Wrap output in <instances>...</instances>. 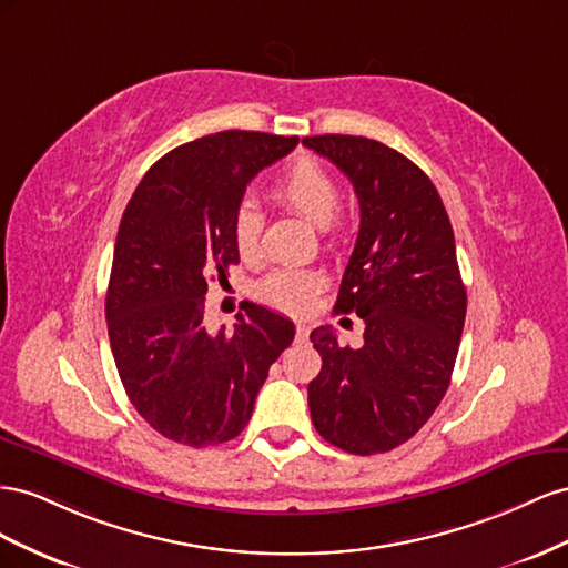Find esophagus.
Instances as JSON below:
<instances>
[{"label":"esophagus","mask_w":568,"mask_h":568,"mask_svg":"<svg viewBox=\"0 0 568 568\" xmlns=\"http://www.w3.org/2000/svg\"><path fill=\"white\" fill-rule=\"evenodd\" d=\"M297 339H306V335H310V328L304 326V323H297V331H295Z\"/></svg>","instance_id":"34e87169"}]
</instances>
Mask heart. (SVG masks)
<instances>
[{
	"label": "heart",
	"instance_id": "obj_1",
	"mask_svg": "<svg viewBox=\"0 0 568 568\" xmlns=\"http://www.w3.org/2000/svg\"><path fill=\"white\" fill-rule=\"evenodd\" d=\"M273 200L287 212H293L316 229H321L326 247L337 242V209L343 204V187L337 178L318 164L316 159L302 156L290 166L273 185ZM231 233L237 254L245 262H254L262 254L264 216L252 202H242L233 214ZM323 275L304 268H281L273 271L258 285V295L264 302L278 306L285 312H310L318 293L323 290Z\"/></svg>",
	"mask_w": 568,
	"mask_h": 568
}]
</instances>
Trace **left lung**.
Listing matches in <instances>:
<instances>
[{
    "label": "left lung",
    "mask_w": 568,
    "mask_h": 568,
    "mask_svg": "<svg viewBox=\"0 0 568 568\" xmlns=\"http://www.w3.org/2000/svg\"><path fill=\"white\" fill-rule=\"evenodd\" d=\"M302 144L349 178L362 212L335 310L364 318V345L312 331L323 364L310 412L323 440L378 455L416 435L449 387L466 318L455 233L430 178L397 150L356 135Z\"/></svg>",
    "instance_id": "8db88e82"
}]
</instances>
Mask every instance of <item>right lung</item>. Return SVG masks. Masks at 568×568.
Listing matches in <instances>:
<instances>
[{
  "instance_id": "right-lung-1",
  "label": "right lung",
  "mask_w": 568,
  "mask_h": 568,
  "mask_svg": "<svg viewBox=\"0 0 568 568\" xmlns=\"http://www.w3.org/2000/svg\"><path fill=\"white\" fill-rule=\"evenodd\" d=\"M297 138L223 131L161 156L128 202L106 290V328L128 399L187 447L221 445L250 424L295 323L247 304L233 333L204 328L209 275L240 262L231 223L252 178Z\"/></svg>"
}]
</instances>
